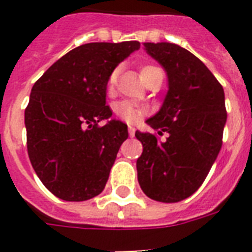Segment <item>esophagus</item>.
<instances>
[{
    "label": "esophagus",
    "instance_id": "esophagus-1",
    "mask_svg": "<svg viewBox=\"0 0 252 252\" xmlns=\"http://www.w3.org/2000/svg\"><path fill=\"white\" fill-rule=\"evenodd\" d=\"M128 132H129V136H130V137H133V136H134V132H136V129H134V126H128Z\"/></svg>",
    "mask_w": 252,
    "mask_h": 252
}]
</instances>
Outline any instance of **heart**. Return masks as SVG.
<instances>
[{
    "label": "heart",
    "mask_w": 252,
    "mask_h": 252,
    "mask_svg": "<svg viewBox=\"0 0 252 252\" xmlns=\"http://www.w3.org/2000/svg\"><path fill=\"white\" fill-rule=\"evenodd\" d=\"M159 70L158 68L153 66V65H144L141 69H140V76H141L142 81L145 82L148 78H149L154 72H157ZM118 74H119V69H114L112 72L110 73V76H108V80H107V87L108 89H112L116 84V81H118ZM116 115H118L119 118L123 119V120H126V123H136L138 119L142 116V110L137 104H134L132 102H122L119 103L116 108Z\"/></svg>",
    "instance_id": "heart-1"
}]
</instances>
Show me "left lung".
Returning a JSON list of instances; mask_svg holds the SVG:
<instances>
[{
    "instance_id": "obj_1",
    "label": "left lung",
    "mask_w": 252,
    "mask_h": 252,
    "mask_svg": "<svg viewBox=\"0 0 252 252\" xmlns=\"http://www.w3.org/2000/svg\"><path fill=\"white\" fill-rule=\"evenodd\" d=\"M146 52L167 73L168 90L161 110L146 120L156 134L136 132L142 144L137 179L148 197L178 203L195 193L222 146L226 123L223 89L189 51L172 43H144Z\"/></svg>"
}]
</instances>
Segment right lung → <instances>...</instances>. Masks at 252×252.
<instances>
[{
    "instance_id": "add662e5",
    "label": "right lung",
    "mask_w": 252,
    "mask_h": 252,
    "mask_svg": "<svg viewBox=\"0 0 252 252\" xmlns=\"http://www.w3.org/2000/svg\"><path fill=\"white\" fill-rule=\"evenodd\" d=\"M138 41L87 43L59 59L35 82L25 111L27 152L33 170L53 195L85 201L104 189L126 124L110 120V73Z\"/></svg>"
}]
</instances>
